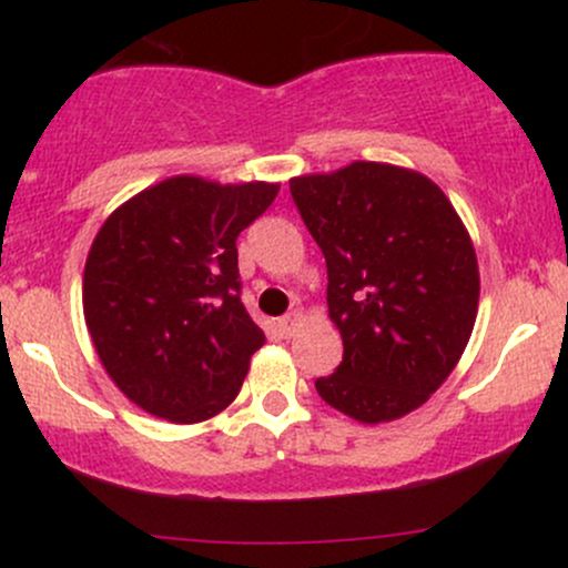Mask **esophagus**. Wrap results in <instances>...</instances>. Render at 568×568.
Segmentation results:
<instances>
[{
	"label": "esophagus",
	"instance_id": "34e87169",
	"mask_svg": "<svg viewBox=\"0 0 568 568\" xmlns=\"http://www.w3.org/2000/svg\"><path fill=\"white\" fill-rule=\"evenodd\" d=\"M302 321H304V312H291V315H285L283 321H280V334L283 336H293L296 334V328L298 325H302Z\"/></svg>",
	"mask_w": 568,
	"mask_h": 568
}]
</instances>
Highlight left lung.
<instances>
[{
  "instance_id": "obj_1",
  "label": "left lung",
  "mask_w": 568,
  "mask_h": 568,
  "mask_svg": "<svg viewBox=\"0 0 568 568\" xmlns=\"http://www.w3.org/2000/svg\"><path fill=\"white\" fill-rule=\"evenodd\" d=\"M291 197L325 256L344 342L317 395L363 425L400 419L470 342L480 296L470 234L435 181L387 162L296 175Z\"/></svg>"
}]
</instances>
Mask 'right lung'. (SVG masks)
Returning a JSON list of instances; mask_svg holds the SVG:
<instances>
[{
  "label": "right lung",
  "instance_id": "1",
  "mask_svg": "<svg viewBox=\"0 0 568 568\" xmlns=\"http://www.w3.org/2000/svg\"><path fill=\"white\" fill-rule=\"evenodd\" d=\"M280 184L173 175L103 221L82 277L93 347L120 393L175 425L237 397L264 331L240 302L237 234Z\"/></svg>",
  "mask_w": 568,
  "mask_h": 568
}]
</instances>
